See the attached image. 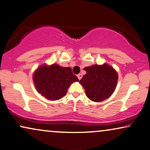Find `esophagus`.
Masks as SVG:
<instances>
[{
	"mask_svg": "<svg viewBox=\"0 0 150 150\" xmlns=\"http://www.w3.org/2000/svg\"><path fill=\"white\" fill-rule=\"evenodd\" d=\"M77 77H78V79L80 80V79L82 78V74H81V73L78 74V75H77Z\"/></svg>",
	"mask_w": 150,
	"mask_h": 150,
	"instance_id": "esophagus-1",
	"label": "esophagus"
}]
</instances>
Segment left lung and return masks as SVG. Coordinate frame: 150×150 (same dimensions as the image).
Wrapping results in <instances>:
<instances>
[{"mask_svg": "<svg viewBox=\"0 0 150 150\" xmlns=\"http://www.w3.org/2000/svg\"><path fill=\"white\" fill-rule=\"evenodd\" d=\"M83 70L86 73L79 83L84 88L88 98L99 102L110 97L115 91L118 79L115 70L107 64L93 65L85 67Z\"/></svg>", "mask_w": 150, "mask_h": 150, "instance_id": "obj_1", "label": "left lung"}]
</instances>
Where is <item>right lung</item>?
Instances as JSON below:
<instances>
[{"label":"right lung","mask_w":150,"mask_h":150,"mask_svg":"<svg viewBox=\"0 0 150 150\" xmlns=\"http://www.w3.org/2000/svg\"><path fill=\"white\" fill-rule=\"evenodd\" d=\"M33 81L39 93L49 100H58L64 97L72 83L78 81L70 67L59 65H42L33 74Z\"/></svg>","instance_id":"add662e5"}]
</instances>
